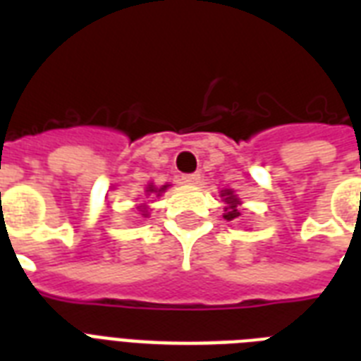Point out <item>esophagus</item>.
Returning <instances> with one entry per match:
<instances>
[{
    "label": "esophagus",
    "mask_w": 361,
    "mask_h": 361,
    "mask_svg": "<svg viewBox=\"0 0 361 361\" xmlns=\"http://www.w3.org/2000/svg\"><path fill=\"white\" fill-rule=\"evenodd\" d=\"M181 183H185V185H198L200 183V174H183L181 176Z\"/></svg>",
    "instance_id": "1"
}]
</instances>
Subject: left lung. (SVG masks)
I'll list each match as a JSON object with an SVG mask.
<instances>
[{
    "instance_id": "left-lung-1",
    "label": "left lung",
    "mask_w": 361,
    "mask_h": 361,
    "mask_svg": "<svg viewBox=\"0 0 361 361\" xmlns=\"http://www.w3.org/2000/svg\"><path fill=\"white\" fill-rule=\"evenodd\" d=\"M221 197H223V202L226 204V208H225V217L226 221H234L240 217V209H238V204L240 202V198L234 195V191H231V189H225V191L221 192Z\"/></svg>"
}]
</instances>
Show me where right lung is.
Here are the masks:
<instances>
[{
	"label": "right lung",
	"mask_w": 361,
	"mask_h": 361,
	"mask_svg": "<svg viewBox=\"0 0 361 361\" xmlns=\"http://www.w3.org/2000/svg\"><path fill=\"white\" fill-rule=\"evenodd\" d=\"M166 187H169V185H163V187L147 185L146 187V195H157V197H161V195H163V192L166 191ZM138 209H140L144 217H147V209H146V206H144V204H140V206H138Z\"/></svg>",
	"instance_id": "add662e5"
}]
</instances>
